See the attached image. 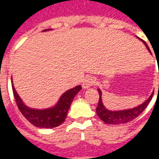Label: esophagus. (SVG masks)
Returning <instances> with one entry per match:
<instances>
[{"mask_svg": "<svg viewBox=\"0 0 159 159\" xmlns=\"http://www.w3.org/2000/svg\"><path fill=\"white\" fill-rule=\"evenodd\" d=\"M95 83H96V80L94 79L93 77H92V76H86L83 79V83H82V87H83V89H87L90 88L92 85H94Z\"/></svg>", "mask_w": 159, "mask_h": 159, "instance_id": "1", "label": "esophagus"}]
</instances>
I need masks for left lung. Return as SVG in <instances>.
Returning <instances> with one entry per match:
<instances>
[{
	"mask_svg": "<svg viewBox=\"0 0 159 159\" xmlns=\"http://www.w3.org/2000/svg\"><path fill=\"white\" fill-rule=\"evenodd\" d=\"M138 39H140L138 37ZM140 41H142L140 39ZM145 46L147 47V50L151 52L150 49L148 48V46L146 44V42L142 41ZM99 94H100V100L98 103V107L96 108V113L99 116L100 119L103 121L104 123L107 124H123V123H129L130 121L134 120L135 117H137L143 111L147 105L149 104L150 100L152 98L153 92L152 93L149 98L147 100H145L143 103L139 105L138 107H134L131 109H125V110H118V111H111L108 110L107 107L104 106L103 101H102V92L100 89H98Z\"/></svg>",
	"mask_w": 159,
	"mask_h": 159,
	"instance_id": "obj_1",
	"label": "left lung"
}]
</instances>
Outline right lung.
I'll return each instance as SVG.
<instances>
[{"label": "right lung", "mask_w": 159, "mask_h": 159, "mask_svg": "<svg viewBox=\"0 0 159 159\" xmlns=\"http://www.w3.org/2000/svg\"><path fill=\"white\" fill-rule=\"evenodd\" d=\"M51 30L52 29H47L44 30L43 31H48ZM12 88L17 106L23 116L30 123H32L34 126L43 129L55 128L64 123L68 114L70 104L72 103L73 99L75 98L76 93H78L80 90L82 89L81 85H77L63 93L54 106L45 109H36L27 107L13 86L12 79Z\"/></svg>", "instance_id": "1"}]
</instances>
